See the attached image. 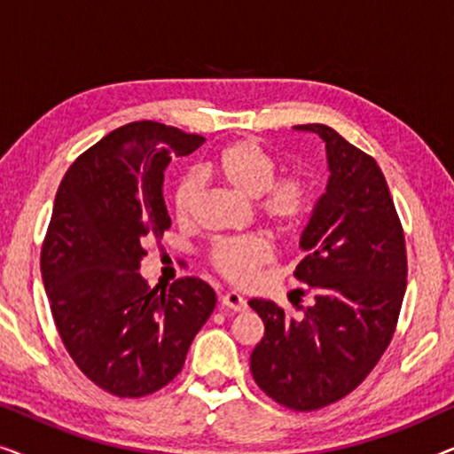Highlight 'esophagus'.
Wrapping results in <instances>:
<instances>
[{
    "label": "esophagus",
    "instance_id": "1",
    "mask_svg": "<svg viewBox=\"0 0 454 454\" xmlns=\"http://www.w3.org/2000/svg\"><path fill=\"white\" fill-rule=\"evenodd\" d=\"M221 303L229 309H233V312H244L247 308V301L244 295H239L238 291H229V294H223L221 295Z\"/></svg>",
    "mask_w": 454,
    "mask_h": 454
}]
</instances>
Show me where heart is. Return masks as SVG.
<instances>
[{
    "mask_svg": "<svg viewBox=\"0 0 454 454\" xmlns=\"http://www.w3.org/2000/svg\"><path fill=\"white\" fill-rule=\"evenodd\" d=\"M207 171L235 194L256 198V210L277 229L289 231L309 208V184L300 176L277 177V159L258 140L246 138L221 148ZM202 184L196 176L184 177L173 192V210L179 223H190L200 198ZM272 258L270 241L260 233L215 241L210 262L229 281L246 283Z\"/></svg>",
    "mask_w": 454,
    "mask_h": 454,
    "instance_id": "obj_1",
    "label": "heart"
}]
</instances>
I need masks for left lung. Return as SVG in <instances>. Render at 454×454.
<instances>
[{
  "label": "left lung",
  "instance_id": "obj_1",
  "mask_svg": "<svg viewBox=\"0 0 454 454\" xmlns=\"http://www.w3.org/2000/svg\"><path fill=\"white\" fill-rule=\"evenodd\" d=\"M320 136L328 182L303 227L295 266L314 303L287 316L270 300H250L264 337L250 356L254 380L278 405L314 411L364 382L393 339L407 287L405 235L376 160L322 123L295 126Z\"/></svg>",
  "mask_w": 454,
  "mask_h": 454
}]
</instances>
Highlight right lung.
Listing matches in <instances>:
<instances>
[{"instance_id": "right-lung-1", "label": "right lung", "mask_w": 454, "mask_h": 454, "mask_svg": "<svg viewBox=\"0 0 454 454\" xmlns=\"http://www.w3.org/2000/svg\"><path fill=\"white\" fill-rule=\"evenodd\" d=\"M202 142L165 123H128L80 154L55 194L41 252L55 326L82 374L115 396L169 384L216 306L202 278L159 294L140 275L145 241L171 227L167 165Z\"/></svg>"}]
</instances>
